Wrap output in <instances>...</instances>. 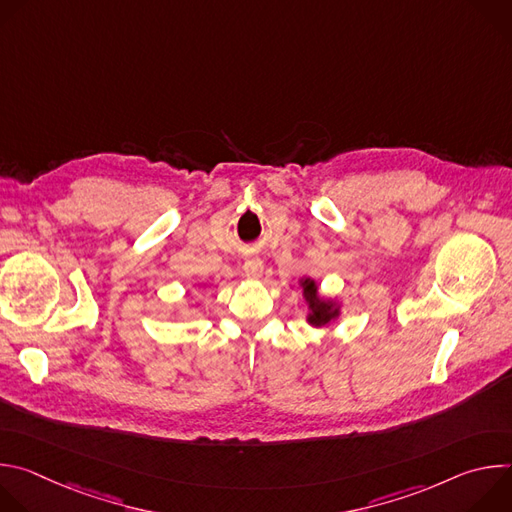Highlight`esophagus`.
Wrapping results in <instances>:
<instances>
[{"instance_id":"obj_1","label":"esophagus","mask_w":512,"mask_h":512,"mask_svg":"<svg viewBox=\"0 0 512 512\" xmlns=\"http://www.w3.org/2000/svg\"><path fill=\"white\" fill-rule=\"evenodd\" d=\"M243 267H245V271H247L249 275H253V277H255V275H259V273H261V269H263V261H261V259H257V257H253V259H247Z\"/></svg>"}]
</instances>
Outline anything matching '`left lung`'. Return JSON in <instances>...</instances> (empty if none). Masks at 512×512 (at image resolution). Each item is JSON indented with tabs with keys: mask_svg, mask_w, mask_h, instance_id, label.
<instances>
[{
	"mask_svg": "<svg viewBox=\"0 0 512 512\" xmlns=\"http://www.w3.org/2000/svg\"><path fill=\"white\" fill-rule=\"evenodd\" d=\"M302 285H304L306 300L310 302V308H312V314H310V318H308V320H310V324H314V326H324V324H328L332 318H336L338 310H334L330 302H322V300H318L314 281L306 279Z\"/></svg>",
	"mask_w": 512,
	"mask_h": 512,
	"instance_id": "left-lung-1",
	"label": "left lung"
}]
</instances>
